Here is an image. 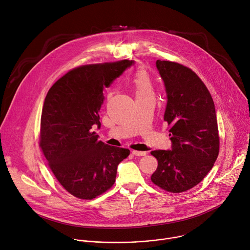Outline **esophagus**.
<instances>
[{"mask_svg": "<svg viewBox=\"0 0 250 250\" xmlns=\"http://www.w3.org/2000/svg\"><path fill=\"white\" fill-rule=\"evenodd\" d=\"M131 153L135 156H145L146 155V151H137V150H132Z\"/></svg>", "mask_w": 250, "mask_h": 250, "instance_id": "esophagus-1", "label": "esophagus"}]
</instances>
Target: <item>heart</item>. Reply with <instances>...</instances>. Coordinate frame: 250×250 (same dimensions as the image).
Segmentation results:
<instances>
[{
	"label": "heart",
	"instance_id": "obj_1",
	"mask_svg": "<svg viewBox=\"0 0 250 250\" xmlns=\"http://www.w3.org/2000/svg\"><path fill=\"white\" fill-rule=\"evenodd\" d=\"M133 87L135 92L136 99L145 98L147 96H152L153 89L149 76L145 72V71H138L133 78Z\"/></svg>",
	"mask_w": 250,
	"mask_h": 250
}]
</instances>
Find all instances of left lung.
I'll list each match as a JSON object with an SVG mask.
<instances>
[{
    "mask_svg": "<svg viewBox=\"0 0 250 250\" xmlns=\"http://www.w3.org/2000/svg\"><path fill=\"white\" fill-rule=\"evenodd\" d=\"M163 80L167 104L164 121L171 149L153 150L158 166L151 181L171 193L185 192L198 185L219 155V130L215 104L203 81L179 63L156 61Z\"/></svg>",
    "mask_w": 250,
    "mask_h": 250,
    "instance_id": "8db88e82",
    "label": "left lung"
}]
</instances>
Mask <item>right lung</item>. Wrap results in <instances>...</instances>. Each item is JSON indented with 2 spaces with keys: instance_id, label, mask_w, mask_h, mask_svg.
<instances>
[{
  "instance_id": "obj_1",
  "label": "right lung",
  "mask_w": 250,
  "mask_h": 250,
  "mask_svg": "<svg viewBox=\"0 0 250 250\" xmlns=\"http://www.w3.org/2000/svg\"><path fill=\"white\" fill-rule=\"evenodd\" d=\"M133 60L85 65L69 71L49 89L42 108L41 147L63 188L92 200L110 189L119 164L129 150L104 145L101 127L104 87H109Z\"/></svg>"
}]
</instances>
